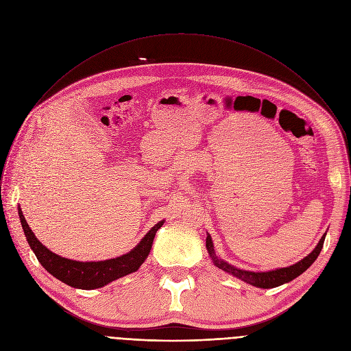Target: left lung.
<instances>
[{
	"label": "left lung",
	"instance_id": "left-lung-1",
	"mask_svg": "<svg viewBox=\"0 0 351 351\" xmlns=\"http://www.w3.org/2000/svg\"><path fill=\"white\" fill-rule=\"evenodd\" d=\"M325 236L326 233L321 237L319 243L317 244V247L313 250V252L304 257L302 261H298L287 268H279V269H275V271H268V272H252V271H244V269H239L228 263H225L223 260L218 258V256L215 254V250H214V244H213V239L210 234H207V239H206V247L208 250V254L214 263L215 267H218L219 269L250 283L256 287H261V289H272V287H276V286H280L283 283H287L290 280H293L294 278L302 275L304 271H307L313 263L318 258L321 250L324 247V241H325Z\"/></svg>",
	"mask_w": 351,
	"mask_h": 351
}]
</instances>
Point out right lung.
Segmentation results:
<instances>
[{
  "label": "right lung",
  "mask_w": 351,
  "mask_h": 351,
  "mask_svg": "<svg viewBox=\"0 0 351 351\" xmlns=\"http://www.w3.org/2000/svg\"><path fill=\"white\" fill-rule=\"evenodd\" d=\"M18 214L27 243L33 250V253L36 254L38 263L45 268V271H48L53 276L72 287L84 290L103 287L115 279L136 272L141 267L144 260L148 257L156 233L165 222L160 221L157 225H154L133 250H130L129 253L121 257L97 263H80L64 258L53 252H49L45 245H43L38 241V239L29 228L21 207L18 208Z\"/></svg>",
  "instance_id": "right-lung-1"
}]
</instances>
